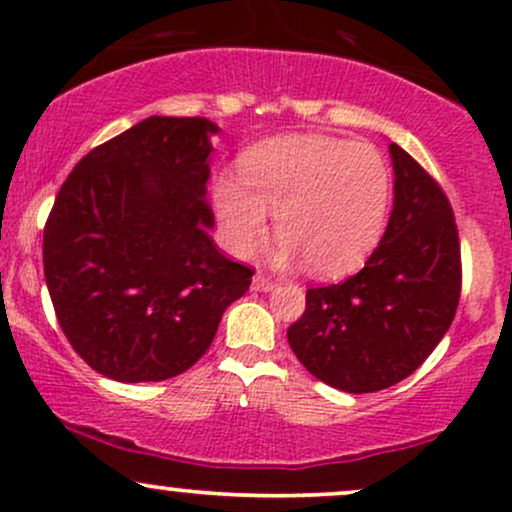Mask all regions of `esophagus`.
<instances>
[{
  "label": "esophagus",
  "instance_id": "esophagus-1",
  "mask_svg": "<svg viewBox=\"0 0 512 512\" xmlns=\"http://www.w3.org/2000/svg\"><path fill=\"white\" fill-rule=\"evenodd\" d=\"M252 289H255V291H272L274 289V279H269V276H264V274H255V279H252Z\"/></svg>",
  "mask_w": 512,
  "mask_h": 512
}]
</instances>
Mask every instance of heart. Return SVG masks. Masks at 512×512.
Returning <instances> with one entry per match:
<instances>
[{
    "instance_id": "b5f03b06",
    "label": "heart",
    "mask_w": 512,
    "mask_h": 512,
    "mask_svg": "<svg viewBox=\"0 0 512 512\" xmlns=\"http://www.w3.org/2000/svg\"><path fill=\"white\" fill-rule=\"evenodd\" d=\"M240 178L214 187L223 238L236 255H250L267 236L269 211L284 236L276 260L303 257L317 276L354 272L385 231L390 168L370 144L281 137L252 149L240 161Z\"/></svg>"
}]
</instances>
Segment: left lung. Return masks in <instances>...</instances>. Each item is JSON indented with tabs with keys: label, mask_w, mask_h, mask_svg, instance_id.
Segmentation results:
<instances>
[{
	"label": "left lung",
	"mask_w": 512,
	"mask_h": 512,
	"mask_svg": "<svg viewBox=\"0 0 512 512\" xmlns=\"http://www.w3.org/2000/svg\"><path fill=\"white\" fill-rule=\"evenodd\" d=\"M395 207L361 272L305 293L289 327L298 361L322 383L361 395L409 378L450 330L460 303V236L443 187L390 144Z\"/></svg>",
	"instance_id": "left-lung-1"
}]
</instances>
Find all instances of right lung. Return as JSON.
Returning <instances> with one entry per match:
<instances>
[{"mask_svg":"<svg viewBox=\"0 0 512 512\" xmlns=\"http://www.w3.org/2000/svg\"><path fill=\"white\" fill-rule=\"evenodd\" d=\"M204 117H146L76 163L43 233L45 281L64 337L117 383L192 368L252 269L209 236Z\"/></svg>","mask_w":512,"mask_h":512,"instance_id":"right-lung-1","label":"right lung"}]
</instances>
